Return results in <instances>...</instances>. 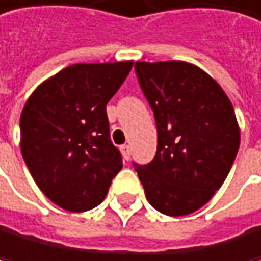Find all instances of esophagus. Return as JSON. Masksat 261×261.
<instances>
[{"label": "esophagus", "instance_id": "esophagus-1", "mask_svg": "<svg viewBox=\"0 0 261 261\" xmlns=\"http://www.w3.org/2000/svg\"><path fill=\"white\" fill-rule=\"evenodd\" d=\"M121 154H123V159H129V156H132V148H129V146L128 144H123V146H121Z\"/></svg>", "mask_w": 261, "mask_h": 261}]
</instances>
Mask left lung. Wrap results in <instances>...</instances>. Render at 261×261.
Returning <instances> with one entry per match:
<instances>
[{"mask_svg":"<svg viewBox=\"0 0 261 261\" xmlns=\"http://www.w3.org/2000/svg\"><path fill=\"white\" fill-rule=\"evenodd\" d=\"M135 71L158 128L156 156L133 162L135 170L152 208L185 216L211 200L232 167L241 143L234 107L190 63L138 61Z\"/></svg>","mask_w":261,"mask_h":261,"instance_id":"8db88e82","label":"left lung"}]
</instances>
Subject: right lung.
I'll return each mask as SVG.
<instances>
[{"instance_id":"right-lung-1","label":"right lung","mask_w":261,"mask_h":261,"mask_svg":"<svg viewBox=\"0 0 261 261\" xmlns=\"http://www.w3.org/2000/svg\"><path fill=\"white\" fill-rule=\"evenodd\" d=\"M133 61L71 65L40 84L20 113V151L50 201L73 213L102 203L123 167L107 103Z\"/></svg>"}]
</instances>
